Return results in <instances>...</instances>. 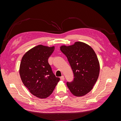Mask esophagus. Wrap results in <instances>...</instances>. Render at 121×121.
<instances>
[{
	"instance_id": "esophagus-1",
	"label": "esophagus",
	"mask_w": 121,
	"mask_h": 121,
	"mask_svg": "<svg viewBox=\"0 0 121 121\" xmlns=\"http://www.w3.org/2000/svg\"><path fill=\"white\" fill-rule=\"evenodd\" d=\"M60 79L61 80V81H64L65 80V78H64V76H62L60 77Z\"/></svg>"
}]
</instances>
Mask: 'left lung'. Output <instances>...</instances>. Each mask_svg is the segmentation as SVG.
I'll use <instances>...</instances> for the list:
<instances>
[{
    "label": "left lung",
    "instance_id": "left-lung-1",
    "mask_svg": "<svg viewBox=\"0 0 121 121\" xmlns=\"http://www.w3.org/2000/svg\"><path fill=\"white\" fill-rule=\"evenodd\" d=\"M74 75V80L67 82L71 93L76 96L85 95L92 90L99 74V63L93 49L86 44L76 42L74 45L61 46Z\"/></svg>",
    "mask_w": 121,
    "mask_h": 121
}]
</instances>
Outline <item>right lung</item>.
Segmentation results:
<instances>
[{
	"label": "right lung",
	"mask_w": 121,
	"mask_h": 121,
	"mask_svg": "<svg viewBox=\"0 0 121 121\" xmlns=\"http://www.w3.org/2000/svg\"><path fill=\"white\" fill-rule=\"evenodd\" d=\"M54 47L39 45L29 50L22 59L20 75L24 85L34 96L48 97L60 79L56 77L48 63Z\"/></svg>",
	"instance_id": "1"
}]
</instances>
